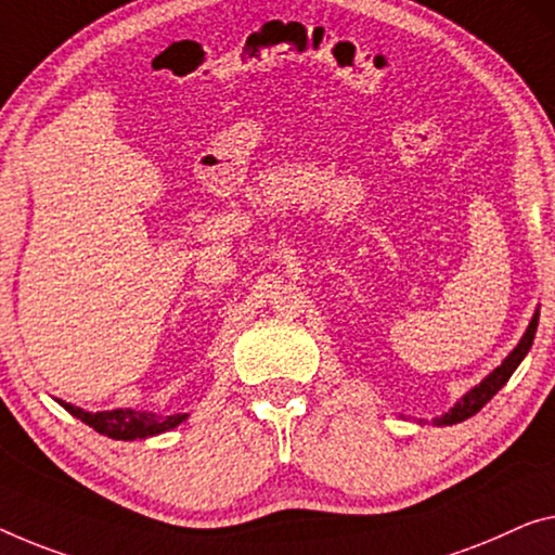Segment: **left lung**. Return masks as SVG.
<instances>
[{"label": "left lung", "mask_w": 555, "mask_h": 555, "mask_svg": "<svg viewBox=\"0 0 555 555\" xmlns=\"http://www.w3.org/2000/svg\"><path fill=\"white\" fill-rule=\"evenodd\" d=\"M535 328H539V309H535L531 324H528L526 334L520 336L516 349L501 361V366H495L481 384H476L474 388H470V391L463 393L449 411L441 413V416H436L434 424L436 426H453V424H461V421H466L470 416H476V413L481 411L486 403H489L493 396L501 391L503 386H506L508 378L514 376V371L520 366V361L526 359V353L531 351L533 338H535ZM418 424H424V421H418Z\"/></svg>", "instance_id": "obj_1"}]
</instances>
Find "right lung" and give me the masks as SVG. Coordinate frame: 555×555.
<instances>
[{
    "label": "right lung",
    "instance_id": "1",
    "mask_svg": "<svg viewBox=\"0 0 555 555\" xmlns=\"http://www.w3.org/2000/svg\"><path fill=\"white\" fill-rule=\"evenodd\" d=\"M60 406L69 411L74 418H79L81 424L92 426L96 434L117 438V441H134V438L159 436L164 431L177 428L181 421H186L189 416V413H171V416H162V413L137 411V409H114V411L92 413L79 406H72V403L66 401H60Z\"/></svg>",
    "mask_w": 555,
    "mask_h": 555
}]
</instances>
